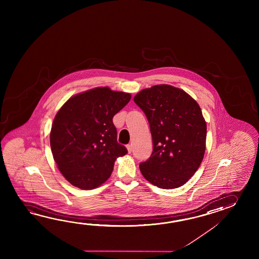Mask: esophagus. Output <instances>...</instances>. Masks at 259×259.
<instances>
[{"instance_id": "esophagus-1", "label": "esophagus", "mask_w": 259, "mask_h": 259, "mask_svg": "<svg viewBox=\"0 0 259 259\" xmlns=\"http://www.w3.org/2000/svg\"><path fill=\"white\" fill-rule=\"evenodd\" d=\"M127 152H128V153H130V154H131V153H132V144H127Z\"/></svg>"}]
</instances>
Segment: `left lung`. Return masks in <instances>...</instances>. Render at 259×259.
I'll list each match as a JSON object with an SVG mask.
<instances>
[{"label": "left lung", "mask_w": 259, "mask_h": 259, "mask_svg": "<svg viewBox=\"0 0 259 259\" xmlns=\"http://www.w3.org/2000/svg\"><path fill=\"white\" fill-rule=\"evenodd\" d=\"M148 119L153 152L140 164L150 183L161 189L185 184L204 158L206 123L195 100L181 89L155 85L134 97Z\"/></svg>", "instance_id": "8db88e82"}]
</instances>
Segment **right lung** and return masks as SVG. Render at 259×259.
Segmentation results:
<instances>
[{"label": "right lung", "mask_w": 259, "mask_h": 259, "mask_svg": "<svg viewBox=\"0 0 259 259\" xmlns=\"http://www.w3.org/2000/svg\"><path fill=\"white\" fill-rule=\"evenodd\" d=\"M132 95L99 87L66 101L55 116L50 143L54 159L72 185L92 190L106 182L117 157L127 154L116 141L113 117Z\"/></svg>", "instance_id": "obj_1"}]
</instances>
